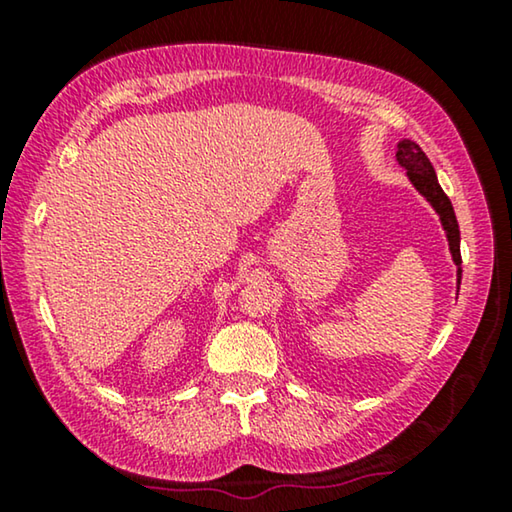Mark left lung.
Segmentation results:
<instances>
[{
	"label": "left lung",
	"mask_w": 512,
	"mask_h": 512,
	"mask_svg": "<svg viewBox=\"0 0 512 512\" xmlns=\"http://www.w3.org/2000/svg\"><path fill=\"white\" fill-rule=\"evenodd\" d=\"M396 163L403 167L405 174H408L410 184L415 186V191L422 195V198L433 207V212L438 214L440 226L445 230L447 247H450V256L454 265H457V291L461 284V235H459V223L457 216H454V207L450 198H447L443 188L438 184L436 170H433L431 160L426 158V153L419 149L417 142L412 139H401L396 146Z\"/></svg>",
	"instance_id": "left-lung-1"
}]
</instances>
